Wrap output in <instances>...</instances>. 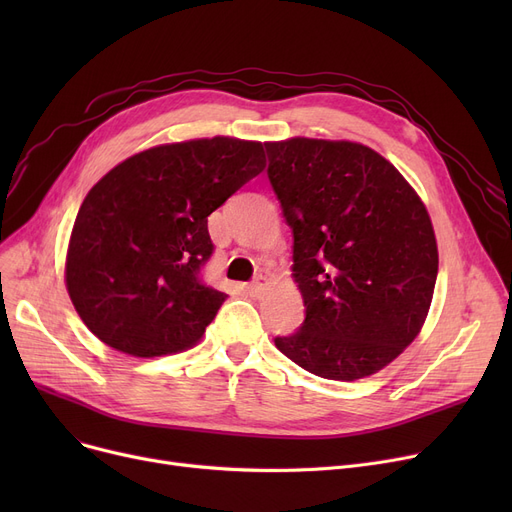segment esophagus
Wrapping results in <instances>:
<instances>
[{"label": "esophagus", "instance_id": "1", "mask_svg": "<svg viewBox=\"0 0 512 512\" xmlns=\"http://www.w3.org/2000/svg\"><path fill=\"white\" fill-rule=\"evenodd\" d=\"M267 286H270V280H267L265 276H257V278L247 286V294H251V297L259 299L261 294L267 290Z\"/></svg>", "mask_w": 512, "mask_h": 512}]
</instances>
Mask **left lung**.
I'll use <instances>...</instances> for the list:
<instances>
[{
	"label": "left lung",
	"instance_id": "8db88e82",
	"mask_svg": "<svg viewBox=\"0 0 512 512\" xmlns=\"http://www.w3.org/2000/svg\"><path fill=\"white\" fill-rule=\"evenodd\" d=\"M267 178L292 230L305 321L278 351L326 380L378 373L417 338L432 305L438 247L402 174L351 141L265 143Z\"/></svg>",
	"mask_w": 512,
	"mask_h": 512
}]
</instances>
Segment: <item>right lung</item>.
I'll return each mask as SVG.
<instances>
[{
  "mask_svg": "<svg viewBox=\"0 0 512 512\" xmlns=\"http://www.w3.org/2000/svg\"><path fill=\"white\" fill-rule=\"evenodd\" d=\"M265 168L263 145L230 137L159 145L107 172L78 209L66 288L85 326L132 357L197 344L226 301L201 282L207 218Z\"/></svg>",
  "mask_w": 512,
  "mask_h": 512,
  "instance_id": "right-lung-1",
  "label": "right lung"
}]
</instances>
